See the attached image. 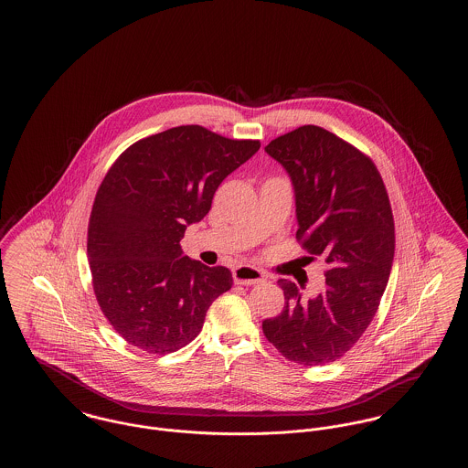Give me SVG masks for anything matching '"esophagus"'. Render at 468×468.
I'll return each instance as SVG.
<instances>
[{"label":"esophagus","mask_w":468,"mask_h":468,"mask_svg":"<svg viewBox=\"0 0 468 468\" xmlns=\"http://www.w3.org/2000/svg\"><path fill=\"white\" fill-rule=\"evenodd\" d=\"M233 279L237 284H244V286H250V284H261L267 281L265 273L261 270L254 267H239L233 270Z\"/></svg>","instance_id":"1"}]
</instances>
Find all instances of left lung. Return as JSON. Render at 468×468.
I'll use <instances>...</instances> for the list:
<instances>
[{"instance_id":"left-lung-1","label":"left lung","mask_w":468,"mask_h":468,"mask_svg":"<svg viewBox=\"0 0 468 468\" xmlns=\"http://www.w3.org/2000/svg\"><path fill=\"white\" fill-rule=\"evenodd\" d=\"M294 189L296 239L328 263L326 288L309 302L281 279L284 309L263 321L268 340L294 363L315 367L344 356L368 328L388 286L395 223L370 157L319 126H302L265 147Z\"/></svg>"}]
</instances>
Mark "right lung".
Returning a JSON list of instances; mask_svg holds the SVG:
<instances>
[{
	"label": "right lung",
	"mask_w": 468,
	"mask_h": 468,
	"mask_svg": "<svg viewBox=\"0 0 468 468\" xmlns=\"http://www.w3.org/2000/svg\"><path fill=\"white\" fill-rule=\"evenodd\" d=\"M260 145L191 124L138 140L112 165L92 203L88 260L96 300L128 344L151 355L187 346L233 286L228 268L184 256L180 240Z\"/></svg>",
	"instance_id": "right-lung-1"
}]
</instances>
